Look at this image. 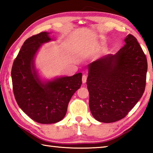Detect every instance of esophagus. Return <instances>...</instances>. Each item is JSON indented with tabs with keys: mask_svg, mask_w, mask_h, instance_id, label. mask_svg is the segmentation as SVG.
Returning a JSON list of instances; mask_svg holds the SVG:
<instances>
[{
	"mask_svg": "<svg viewBox=\"0 0 153 153\" xmlns=\"http://www.w3.org/2000/svg\"><path fill=\"white\" fill-rule=\"evenodd\" d=\"M86 79H87V77L86 75H83L82 76V82L84 83V84H85V83L86 82Z\"/></svg>",
	"mask_w": 153,
	"mask_h": 153,
	"instance_id": "obj_1",
	"label": "esophagus"
}]
</instances>
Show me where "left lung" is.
Returning <instances> with one entry per match:
<instances>
[{"instance_id":"8db88e82","label":"left lung","mask_w":153,"mask_h":153,"mask_svg":"<svg viewBox=\"0 0 153 153\" xmlns=\"http://www.w3.org/2000/svg\"><path fill=\"white\" fill-rule=\"evenodd\" d=\"M115 55L108 54L88 65L86 84L89 106L95 120L112 123L126 117L145 90L148 65L134 36Z\"/></svg>"}]
</instances>
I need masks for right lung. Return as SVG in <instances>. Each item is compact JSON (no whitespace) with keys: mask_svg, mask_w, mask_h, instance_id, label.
<instances>
[{"mask_svg":"<svg viewBox=\"0 0 153 153\" xmlns=\"http://www.w3.org/2000/svg\"><path fill=\"white\" fill-rule=\"evenodd\" d=\"M44 32L25 41L15 59L11 77L15 100L19 107L36 122H59L65 116L69 102L82 84V74L44 82L34 66V57L42 44L52 40Z\"/></svg>","mask_w":153,"mask_h":153,"instance_id":"obj_1","label":"right lung"}]
</instances>
